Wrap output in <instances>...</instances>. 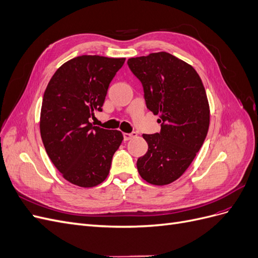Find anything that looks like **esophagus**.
Returning <instances> with one entry per match:
<instances>
[{
  "label": "esophagus",
  "instance_id": "esophagus-1",
  "mask_svg": "<svg viewBox=\"0 0 258 258\" xmlns=\"http://www.w3.org/2000/svg\"><path fill=\"white\" fill-rule=\"evenodd\" d=\"M135 137H137L136 132H131V134H123V140H124V141H128V140H130L131 138H135Z\"/></svg>",
  "mask_w": 258,
  "mask_h": 258
}]
</instances>
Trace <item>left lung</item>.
I'll list each match as a JSON object with an SVG mask.
<instances>
[{"mask_svg": "<svg viewBox=\"0 0 258 258\" xmlns=\"http://www.w3.org/2000/svg\"><path fill=\"white\" fill-rule=\"evenodd\" d=\"M127 63L142 83L147 108L161 123L159 134L143 135L148 150L138 159V171L147 183L170 184L190 166L206 140V89L196 70L166 51L130 58Z\"/></svg>", "mask_w": 258, "mask_h": 258, "instance_id": "obj_1", "label": "left lung"}]
</instances>
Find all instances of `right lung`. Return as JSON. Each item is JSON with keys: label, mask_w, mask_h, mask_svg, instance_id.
Segmentation results:
<instances>
[{"label": "right lung", "mask_w": 258, "mask_h": 258, "mask_svg": "<svg viewBox=\"0 0 258 258\" xmlns=\"http://www.w3.org/2000/svg\"><path fill=\"white\" fill-rule=\"evenodd\" d=\"M124 58L80 56L67 61L44 92L40 130L44 147L67 181L81 187L102 183L123 140L118 130L92 126L108 86Z\"/></svg>", "instance_id": "1"}]
</instances>
